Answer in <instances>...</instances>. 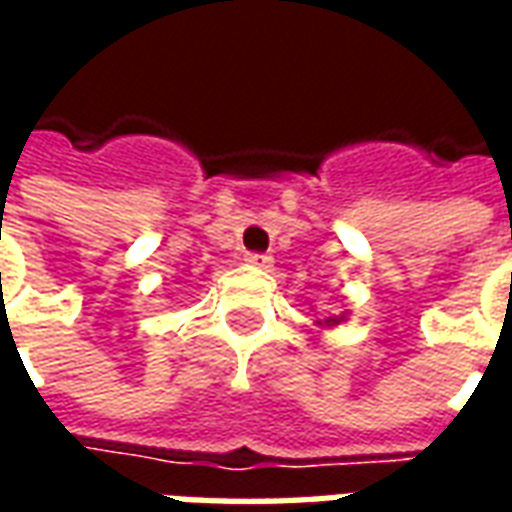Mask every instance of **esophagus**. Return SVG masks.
<instances>
[{"label": "esophagus", "instance_id": "obj_1", "mask_svg": "<svg viewBox=\"0 0 512 512\" xmlns=\"http://www.w3.org/2000/svg\"><path fill=\"white\" fill-rule=\"evenodd\" d=\"M246 263L255 268H271V263H274V260H271L268 255H260V252H252V255H246Z\"/></svg>", "mask_w": 512, "mask_h": 512}]
</instances>
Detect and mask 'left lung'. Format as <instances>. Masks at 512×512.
<instances>
[{
  "mask_svg": "<svg viewBox=\"0 0 512 512\" xmlns=\"http://www.w3.org/2000/svg\"><path fill=\"white\" fill-rule=\"evenodd\" d=\"M345 315H340V318H329V321H326V326H337V323L343 321Z\"/></svg>",
  "mask_w": 512,
  "mask_h": 512,
  "instance_id": "8db88e82",
  "label": "left lung"
}]
</instances>
